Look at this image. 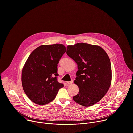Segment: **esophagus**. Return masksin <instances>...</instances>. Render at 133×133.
I'll use <instances>...</instances> for the list:
<instances>
[{
    "mask_svg": "<svg viewBox=\"0 0 133 133\" xmlns=\"http://www.w3.org/2000/svg\"><path fill=\"white\" fill-rule=\"evenodd\" d=\"M72 83H73V80H71L70 81H67V83L68 84H72Z\"/></svg>",
    "mask_w": 133,
    "mask_h": 133,
    "instance_id": "obj_1",
    "label": "esophagus"
}]
</instances>
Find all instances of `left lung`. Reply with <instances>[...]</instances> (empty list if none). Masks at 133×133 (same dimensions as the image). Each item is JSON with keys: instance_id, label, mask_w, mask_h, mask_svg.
Listing matches in <instances>:
<instances>
[{"instance_id": "left-lung-1", "label": "left lung", "mask_w": 133, "mask_h": 133, "mask_svg": "<svg viewBox=\"0 0 133 133\" xmlns=\"http://www.w3.org/2000/svg\"><path fill=\"white\" fill-rule=\"evenodd\" d=\"M66 53L78 66L74 83L79 87V92L73 100L84 107L94 105L111 85V65L107 53L100 46L84 43L68 45Z\"/></svg>"}]
</instances>
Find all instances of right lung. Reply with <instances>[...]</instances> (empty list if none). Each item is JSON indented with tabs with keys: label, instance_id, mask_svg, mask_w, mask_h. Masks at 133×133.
<instances>
[{
	"label": "right lung",
	"instance_id": "obj_1",
	"mask_svg": "<svg viewBox=\"0 0 133 133\" xmlns=\"http://www.w3.org/2000/svg\"><path fill=\"white\" fill-rule=\"evenodd\" d=\"M66 52L62 44L42 45L29 55L22 70L23 90L33 102L45 105L52 101L64 87L57 80V64Z\"/></svg>",
	"mask_w": 133,
	"mask_h": 133
}]
</instances>
